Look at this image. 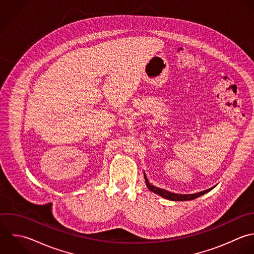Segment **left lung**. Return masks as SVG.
Here are the masks:
<instances>
[{"instance_id": "1", "label": "left lung", "mask_w": 254, "mask_h": 254, "mask_svg": "<svg viewBox=\"0 0 254 254\" xmlns=\"http://www.w3.org/2000/svg\"><path fill=\"white\" fill-rule=\"evenodd\" d=\"M144 179H145V183H146L147 188H148L151 192H153V193H155V194L161 196L162 198H165V199H167V200H170V201H191V200H194V199H196V198H198V197H200V196L205 195L206 193L210 192L211 190H213V189L215 188V186H214V187H212V188H210V189H207V190H205V191H202V192H199V193H195V194H176V193H172V192H169V191H167V190H164V189H161V188H158V187H156V186L151 185V184L149 183V181H148V179H147L145 173H144Z\"/></svg>"}]
</instances>
